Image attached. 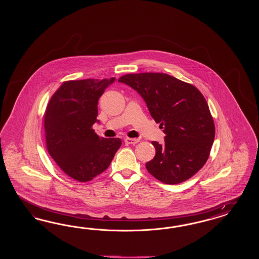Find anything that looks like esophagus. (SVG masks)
<instances>
[{
  "label": "esophagus",
  "mask_w": 259,
  "mask_h": 259,
  "mask_svg": "<svg viewBox=\"0 0 259 259\" xmlns=\"http://www.w3.org/2000/svg\"><path fill=\"white\" fill-rule=\"evenodd\" d=\"M126 144H137L139 142L138 139H132V138H126L124 139Z\"/></svg>",
  "instance_id": "esophagus-1"
}]
</instances>
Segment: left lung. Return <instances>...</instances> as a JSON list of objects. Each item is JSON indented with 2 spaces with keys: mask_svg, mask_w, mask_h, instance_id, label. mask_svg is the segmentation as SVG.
<instances>
[{
  "mask_svg": "<svg viewBox=\"0 0 259 259\" xmlns=\"http://www.w3.org/2000/svg\"><path fill=\"white\" fill-rule=\"evenodd\" d=\"M118 81L139 92L166 135L163 145L152 141L156 155L146 163L147 171L165 184L192 178L206 163L215 134L203 95L193 84L164 73L126 74Z\"/></svg>",
  "mask_w": 259,
  "mask_h": 259,
  "instance_id": "left-lung-1",
  "label": "left lung"
}]
</instances>
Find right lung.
<instances>
[{
    "instance_id": "obj_1",
    "label": "right lung",
    "mask_w": 259,
    "mask_h": 259,
    "mask_svg": "<svg viewBox=\"0 0 259 259\" xmlns=\"http://www.w3.org/2000/svg\"><path fill=\"white\" fill-rule=\"evenodd\" d=\"M115 78L66 80L52 95L44 115L49 155L68 177L92 181L104 172L121 145L118 138L104 139L92 126L98 101Z\"/></svg>"
}]
</instances>
